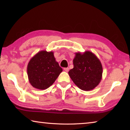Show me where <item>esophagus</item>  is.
Here are the masks:
<instances>
[{
  "label": "esophagus",
  "mask_w": 130,
  "mask_h": 130,
  "mask_svg": "<svg viewBox=\"0 0 130 130\" xmlns=\"http://www.w3.org/2000/svg\"><path fill=\"white\" fill-rule=\"evenodd\" d=\"M63 69H64L65 71L67 72H68V71H69V68H65Z\"/></svg>",
  "instance_id": "34e87169"
}]
</instances>
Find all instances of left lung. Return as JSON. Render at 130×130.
I'll list each match as a JSON object with an SVG mask.
<instances>
[{
  "instance_id": "left-lung-1",
  "label": "left lung",
  "mask_w": 130,
  "mask_h": 130,
  "mask_svg": "<svg viewBox=\"0 0 130 130\" xmlns=\"http://www.w3.org/2000/svg\"><path fill=\"white\" fill-rule=\"evenodd\" d=\"M73 60L74 67L68 74L79 88L85 91L93 89L102 78V63L95 54L90 51L76 53Z\"/></svg>"
}]
</instances>
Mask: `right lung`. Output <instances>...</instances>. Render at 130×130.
Instances as JSON below:
<instances>
[{"label":"right lung","mask_w":130,"mask_h":130,"mask_svg":"<svg viewBox=\"0 0 130 130\" xmlns=\"http://www.w3.org/2000/svg\"><path fill=\"white\" fill-rule=\"evenodd\" d=\"M27 72L30 84L35 88L43 90L54 83L62 69L56 61L53 52L42 50L31 58Z\"/></svg>","instance_id":"1"}]
</instances>
